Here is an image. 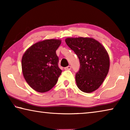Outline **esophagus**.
<instances>
[{
    "instance_id": "esophagus-1",
    "label": "esophagus",
    "mask_w": 130,
    "mask_h": 130,
    "mask_svg": "<svg viewBox=\"0 0 130 130\" xmlns=\"http://www.w3.org/2000/svg\"><path fill=\"white\" fill-rule=\"evenodd\" d=\"M71 66H68V67L65 68V70H70V69H71Z\"/></svg>"
}]
</instances>
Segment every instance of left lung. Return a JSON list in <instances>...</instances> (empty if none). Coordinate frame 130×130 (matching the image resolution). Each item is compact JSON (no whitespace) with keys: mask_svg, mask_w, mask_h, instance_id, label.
<instances>
[{"mask_svg":"<svg viewBox=\"0 0 130 130\" xmlns=\"http://www.w3.org/2000/svg\"><path fill=\"white\" fill-rule=\"evenodd\" d=\"M65 42L79 59L80 68L75 76L77 88L85 93L98 89L109 70L110 59L105 48L92 38H67Z\"/></svg>","mask_w":130,"mask_h":130,"instance_id":"1","label":"left lung"}]
</instances>
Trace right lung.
<instances>
[{
  "mask_svg": "<svg viewBox=\"0 0 130 130\" xmlns=\"http://www.w3.org/2000/svg\"><path fill=\"white\" fill-rule=\"evenodd\" d=\"M61 43L60 40H45L30 46L22 59L23 74L32 89L46 92L55 86L61 74L59 58L56 51Z\"/></svg>",
  "mask_w": 130,
  "mask_h": 130,
  "instance_id": "right-lung-1",
  "label": "right lung"
}]
</instances>
